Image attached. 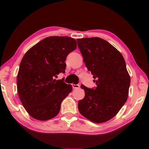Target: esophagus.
Listing matches in <instances>:
<instances>
[{
	"instance_id": "34e87169",
	"label": "esophagus",
	"mask_w": 149,
	"mask_h": 149,
	"mask_svg": "<svg viewBox=\"0 0 149 149\" xmlns=\"http://www.w3.org/2000/svg\"><path fill=\"white\" fill-rule=\"evenodd\" d=\"M72 87H73V88H74V89H78V88H79V87H80L79 84H72Z\"/></svg>"
}]
</instances>
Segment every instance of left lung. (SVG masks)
Wrapping results in <instances>:
<instances>
[{
  "label": "left lung",
  "mask_w": 149,
  "mask_h": 149,
  "mask_svg": "<svg viewBox=\"0 0 149 149\" xmlns=\"http://www.w3.org/2000/svg\"><path fill=\"white\" fill-rule=\"evenodd\" d=\"M86 68L97 86L82 84L85 96L79 101L82 115L95 123H103L115 116L127 99L130 76L123 56L107 41L98 37L77 39Z\"/></svg>",
  "instance_id": "1"
}]
</instances>
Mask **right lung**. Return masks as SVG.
I'll return each instance as SVG.
<instances>
[{"instance_id":"obj_1","label":"right lung","mask_w":149,"mask_h":149,"mask_svg":"<svg viewBox=\"0 0 149 149\" xmlns=\"http://www.w3.org/2000/svg\"><path fill=\"white\" fill-rule=\"evenodd\" d=\"M77 42L68 36L47 37L25 54L17 75V90L27 112L38 120H47L59 113L63 100L72 86L64 79L66 56L76 49Z\"/></svg>"}]
</instances>
